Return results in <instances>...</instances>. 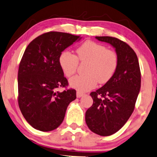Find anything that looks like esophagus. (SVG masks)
<instances>
[{
	"label": "esophagus",
	"instance_id": "esophagus-1",
	"mask_svg": "<svg viewBox=\"0 0 157 157\" xmlns=\"http://www.w3.org/2000/svg\"><path fill=\"white\" fill-rule=\"evenodd\" d=\"M83 95H84V94L81 93V92H80V91H77V97H78V98H80V97L83 96Z\"/></svg>",
	"mask_w": 157,
	"mask_h": 157
}]
</instances>
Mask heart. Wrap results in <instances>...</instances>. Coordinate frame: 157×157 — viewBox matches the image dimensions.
Listing matches in <instances>:
<instances>
[{
  "label": "heart",
  "instance_id": "b5f03b06",
  "mask_svg": "<svg viewBox=\"0 0 157 157\" xmlns=\"http://www.w3.org/2000/svg\"><path fill=\"white\" fill-rule=\"evenodd\" d=\"M77 55L64 51L59 57V63L64 75L70 77L75 75L79 63H87L84 69L86 75L72 77L69 84L80 92L95 87L97 82L104 84L111 80L118 66L117 54L107 49L104 45L87 40L77 49Z\"/></svg>",
  "mask_w": 157,
  "mask_h": 157
}]
</instances>
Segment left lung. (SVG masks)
I'll list each match as a JSON object with an SVG mask.
<instances>
[{"label":"left lung","instance_id":"left-lung-1","mask_svg":"<svg viewBox=\"0 0 157 157\" xmlns=\"http://www.w3.org/2000/svg\"><path fill=\"white\" fill-rule=\"evenodd\" d=\"M96 38L113 46L118 56L114 75L102 87L90 94L93 105L86 112L90 130L106 136L117 132L132 114L141 87V72L137 56L129 45L109 36Z\"/></svg>","mask_w":157,"mask_h":157}]
</instances>
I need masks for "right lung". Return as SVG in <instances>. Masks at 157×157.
Listing matches in <instances>:
<instances>
[{
  "instance_id": "right-lung-1",
  "label": "right lung",
  "mask_w": 157,
  "mask_h": 157,
  "mask_svg": "<svg viewBox=\"0 0 157 157\" xmlns=\"http://www.w3.org/2000/svg\"><path fill=\"white\" fill-rule=\"evenodd\" d=\"M80 36L48 32L28 45L19 65L17 101L23 116L34 128L53 131L63 121L68 105L76 99V90H57L68 86L59 57Z\"/></svg>"
}]
</instances>
